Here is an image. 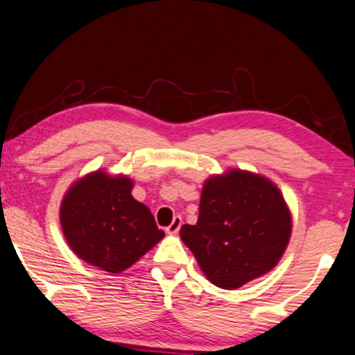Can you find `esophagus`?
Listing matches in <instances>:
<instances>
[{
	"mask_svg": "<svg viewBox=\"0 0 355 355\" xmlns=\"http://www.w3.org/2000/svg\"><path fill=\"white\" fill-rule=\"evenodd\" d=\"M180 227H182V218L180 216H175L173 221L170 223V226L165 231H167L168 234H177V232L180 231Z\"/></svg>",
	"mask_w": 355,
	"mask_h": 355,
	"instance_id": "esophagus-1",
	"label": "esophagus"
}]
</instances>
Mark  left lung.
I'll return each instance as SVG.
<instances>
[{"mask_svg":"<svg viewBox=\"0 0 355 355\" xmlns=\"http://www.w3.org/2000/svg\"><path fill=\"white\" fill-rule=\"evenodd\" d=\"M290 236L291 213L278 187L267 177L239 168L213 175L203 183L198 221L180 230L206 278L226 290L270 272Z\"/></svg>","mask_w":355,"mask_h":355,"instance_id":"obj_1","label":"left lung"}]
</instances>
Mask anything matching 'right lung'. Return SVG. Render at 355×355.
<instances>
[{
	"instance_id": "obj_1",
	"label": "right lung",
	"mask_w": 355,
	"mask_h": 355,
	"mask_svg": "<svg viewBox=\"0 0 355 355\" xmlns=\"http://www.w3.org/2000/svg\"><path fill=\"white\" fill-rule=\"evenodd\" d=\"M125 175L96 170L71 183L60 205V224L70 249L105 272H124L165 236L150 209L131 195Z\"/></svg>"
}]
</instances>
